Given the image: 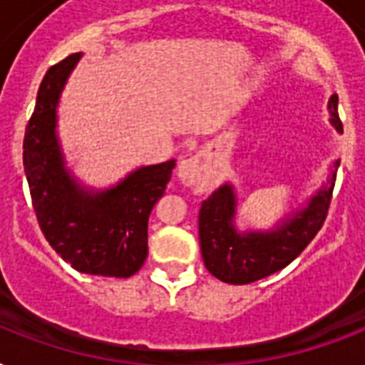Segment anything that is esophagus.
<instances>
[{
    "label": "esophagus",
    "mask_w": 365,
    "mask_h": 365,
    "mask_svg": "<svg viewBox=\"0 0 365 365\" xmlns=\"http://www.w3.org/2000/svg\"><path fill=\"white\" fill-rule=\"evenodd\" d=\"M178 178L182 180L183 185H199L208 178V166L200 155L189 157L182 160L178 166Z\"/></svg>",
    "instance_id": "34e87169"
}]
</instances>
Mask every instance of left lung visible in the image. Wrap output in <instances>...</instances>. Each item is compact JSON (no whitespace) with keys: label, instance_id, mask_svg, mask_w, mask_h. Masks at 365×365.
<instances>
[{"label":"left lung","instance_id":"obj_1","mask_svg":"<svg viewBox=\"0 0 365 365\" xmlns=\"http://www.w3.org/2000/svg\"><path fill=\"white\" fill-rule=\"evenodd\" d=\"M337 94L329 98L331 123L343 132L337 113ZM339 160H335L328 185L318 191L305 210L271 233L239 235L233 227L235 195L223 185L202 200L199 212L200 252L206 269L227 284H250L289 265L322 229L328 216Z\"/></svg>","mask_w":365,"mask_h":365}]
</instances>
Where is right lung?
<instances>
[{"label":"right lung","mask_w":365,"mask_h":365,"mask_svg":"<svg viewBox=\"0 0 365 365\" xmlns=\"http://www.w3.org/2000/svg\"><path fill=\"white\" fill-rule=\"evenodd\" d=\"M81 54L48 68L24 132V172L31 206L47 242L76 271L128 278L148 257V222L165 195L174 160L143 166L100 195L83 191L64 168L54 126L66 79Z\"/></svg>","instance_id":"right-lung-1"}]
</instances>
